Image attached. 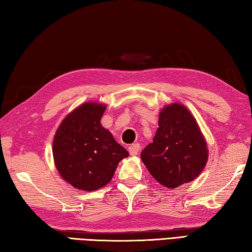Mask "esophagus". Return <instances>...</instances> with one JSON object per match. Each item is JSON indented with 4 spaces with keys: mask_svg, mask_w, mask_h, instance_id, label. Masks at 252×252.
<instances>
[{
    "mask_svg": "<svg viewBox=\"0 0 252 252\" xmlns=\"http://www.w3.org/2000/svg\"><path fill=\"white\" fill-rule=\"evenodd\" d=\"M140 144L139 143H134V144H131V146L129 147V152L131 156H136L140 151Z\"/></svg>",
    "mask_w": 252,
    "mask_h": 252,
    "instance_id": "1",
    "label": "esophagus"
}]
</instances>
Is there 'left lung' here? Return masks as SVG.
Listing matches in <instances>:
<instances>
[{
    "label": "left lung",
    "instance_id": "obj_1",
    "mask_svg": "<svg viewBox=\"0 0 252 252\" xmlns=\"http://www.w3.org/2000/svg\"><path fill=\"white\" fill-rule=\"evenodd\" d=\"M149 172L174 189L197 178L208 161V148L197 121L185 105L169 104L159 114V127L141 152Z\"/></svg>",
    "mask_w": 252,
    "mask_h": 252
}]
</instances>
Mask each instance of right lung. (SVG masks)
Returning a JSON list of instances; mask_svg holds the SVG:
<instances>
[{"instance_id":"1","label":"right lung","mask_w":252,"mask_h":252,"mask_svg":"<svg viewBox=\"0 0 252 252\" xmlns=\"http://www.w3.org/2000/svg\"><path fill=\"white\" fill-rule=\"evenodd\" d=\"M106 106L87 102L61 122L53 140L60 176L76 189L94 191L111 181L119 162L129 157L111 132L101 126Z\"/></svg>"}]
</instances>
